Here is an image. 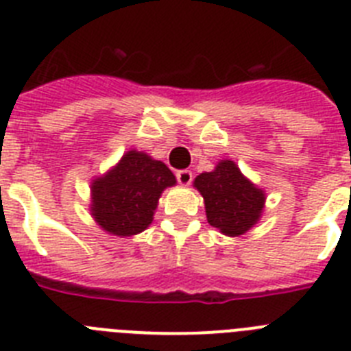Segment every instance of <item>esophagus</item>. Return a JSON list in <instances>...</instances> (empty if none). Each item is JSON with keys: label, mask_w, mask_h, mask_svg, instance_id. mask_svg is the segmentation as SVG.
<instances>
[{"label": "esophagus", "mask_w": 351, "mask_h": 351, "mask_svg": "<svg viewBox=\"0 0 351 351\" xmlns=\"http://www.w3.org/2000/svg\"><path fill=\"white\" fill-rule=\"evenodd\" d=\"M176 178H178L179 184L188 186L193 181V173H191V170H179V172L176 173Z\"/></svg>", "instance_id": "34e87169"}]
</instances>
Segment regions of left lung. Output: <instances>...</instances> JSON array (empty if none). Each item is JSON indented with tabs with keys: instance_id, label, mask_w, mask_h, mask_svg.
I'll return each mask as SVG.
<instances>
[{
	"instance_id": "obj_1",
	"label": "left lung",
	"mask_w": 351,
	"mask_h": 351,
	"mask_svg": "<svg viewBox=\"0 0 351 351\" xmlns=\"http://www.w3.org/2000/svg\"><path fill=\"white\" fill-rule=\"evenodd\" d=\"M193 186L204 197L209 225L228 237L246 234L262 216L265 193L234 161L221 160L213 172L197 176Z\"/></svg>"
}]
</instances>
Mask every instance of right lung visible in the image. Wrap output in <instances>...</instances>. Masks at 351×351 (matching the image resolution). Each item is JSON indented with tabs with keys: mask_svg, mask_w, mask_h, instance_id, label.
<instances>
[{
	"mask_svg": "<svg viewBox=\"0 0 351 351\" xmlns=\"http://www.w3.org/2000/svg\"><path fill=\"white\" fill-rule=\"evenodd\" d=\"M176 176L142 151H128L119 163L91 184V214L105 232L130 237L153 221L161 193Z\"/></svg>",
	"mask_w": 351,
	"mask_h": 351,
	"instance_id": "right-lung-1",
	"label": "right lung"
}]
</instances>
